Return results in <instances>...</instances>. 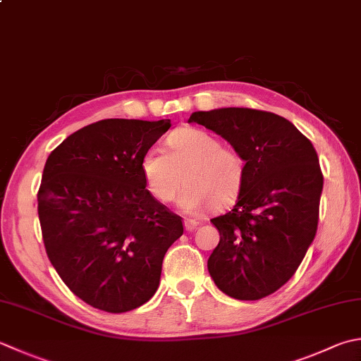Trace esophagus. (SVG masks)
I'll use <instances>...</instances> for the list:
<instances>
[{
	"label": "esophagus",
	"mask_w": 361,
	"mask_h": 361,
	"mask_svg": "<svg viewBox=\"0 0 361 361\" xmlns=\"http://www.w3.org/2000/svg\"><path fill=\"white\" fill-rule=\"evenodd\" d=\"M197 227H199V222H197V221H192V219H186V221H185V230L186 231H194V230H197Z\"/></svg>",
	"instance_id": "esophagus-1"
}]
</instances>
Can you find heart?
Returning a JSON list of instances; mask_svg holds the SVG:
<instances>
[{
    "mask_svg": "<svg viewBox=\"0 0 361 361\" xmlns=\"http://www.w3.org/2000/svg\"><path fill=\"white\" fill-rule=\"evenodd\" d=\"M171 152L150 147L140 161V171L154 199L167 203L183 185L178 207L186 214H200L214 204L224 208L236 200L244 185L245 162L233 148L224 147L214 134L183 128L169 137Z\"/></svg>",
    "mask_w": 361,
    "mask_h": 361,
    "instance_id": "obj_1",
    "label": "heart"
}]
</instances>
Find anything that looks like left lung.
<instances>
[{"label":"left lung","instance_id":"8db88e82","mask_svg":"<svg viewBox=\"0 0 361 361\" xmlns=\"http://www.w3.org/2000/svg\"><path fill=\"white\" fill-rule=\"evenodd\" d=\"M189 122L222 136L245 161L236 204L211 219L221 235L208 259L211 279L233 299H263L293 277L316 236L324 186L317 153L272 112L197 111Z\"/></svg>","mask_w":361,"mask_h":361}]
</instances>
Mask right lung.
<instances>
[{"mask_svg": "<svg viewBox=\"0 0 361 361\" xmlns=\"http://www.w3.org/2000/svg\"><path fill=\"white\" fill-rule=\"evenodd\" d=\"M171 120L106 118L49 153L37 194L47 255L90 307L125 313L159 286L162 259L183 235L181 217L147 190L144 153Z\"/></svg>", "mask_w": 361, "mask_h": 361, "instance_id": "obj_1", "label": "right lung"}]
</instances>
